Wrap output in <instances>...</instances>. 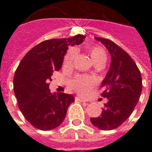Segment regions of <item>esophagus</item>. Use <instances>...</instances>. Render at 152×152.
<instances>
[{"mask_svg":"<svg viewBox=\"0 0 152 152\" xmlns=\"http://www.w3.org/2000/svg\"><path fill=\"white\" fill-rule=\"evenodd\" d=\"M76 99L77 100V101H79V102H88V101L87 100H86V99H81V98H79V97H76Z\"/></svg>","mask_w":152,"mask_h":152,"instance_id":"esophagus-1","label":"esophagus"}]
</instances>
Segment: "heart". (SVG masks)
Segmentation results:
<instances>
[{"instance_id": "1", "label": "heart", "mask_w": 152, "mask_h": 152, "mask_svg": "<svg viewBox=\"0 0 152 152\" xmlns=\"http://www.w3.org/2000/svg\"><path fill=\"white\" fill-rule=\"evenodd\" d=\"M89 53L93 62L95 64L97 63L104 64V63L107 61V53L102 47H92L89 50ZM76 56V49H70L64 57V60H63L64 65L71 66ZM94 85H95V80L89 76H78L71 83V86L73 89L82 95H86L90 91V89L94 86Z\"/></svg>"}]
</instances>
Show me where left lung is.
<instances>
[{
	"instance_id": "left-lung-1",
	"label": "left lung",
	"mask_w": 152,
	"mask_h": 152,
	"mask_svg": "<svg viewBox=\"0 0 152 152\" xmlns=\"http://www.w3.org/2000/svg\"><path fill=\"white\" fill-rule=\"evenodd\" d=\"M111 55V65L102 80V96L107 99L101 115L91 118L94 126L102 130L119 127L130 116L140 98L142 83L138 67L131 57L113 41L95 37Z\"/></svg>"
}]
</instances>
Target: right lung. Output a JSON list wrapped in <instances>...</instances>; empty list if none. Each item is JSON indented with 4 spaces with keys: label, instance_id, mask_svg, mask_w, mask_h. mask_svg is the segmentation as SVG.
Listing matches in <instances>:
<instances>
[{
    "label": "right lung",
    "instance_id": "add662e5",
    "mask_svg": "<svg viewBox=\"0 0 152 152\" xmlns=\"http://www.w3.org/2000/svg\"><path fill=\"white\" fill-rule=\"evenodd\" d=\"M86 38L45 40L32 48L22 59L14 76V91L25 119L40 130H51L63 123L72 94H52L49 89L54 71H59L69 46L80 45Z\"/></svg>",
    "mask_w": 152,
    "mask_h": 152
}]
</instances>
